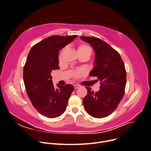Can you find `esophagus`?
Instances as JSON below:
<instances>
[{"label":"esophagus","instance_id":"34e87169","mask_svg":"<svg viewBox=\"0 0 151 151\" xmlns=\"http://www.w3.org/2000/svg\"><path fill=\"white\" fill-rule=\"evenodd\" d=\"M80 86H81L79 85H78V84L74 85V88H75V89H78V88H79Z\"/></svg>","mask_w":151,"mask_h":151}]
</instances>
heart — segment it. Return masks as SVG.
<instances>
[{
  "label": "heart",
  "mask_w": 151,
  "mask_h": 151,
  "mask_svg": "<svg viewBox=\"0 0 151 151\" xmlns=\"http://www.w3.org/2000/svg\"><path fill=\"white\" fill-rule=\"evenodd\" d=\"M78 52L79 55L81 54V55H86L89 58H90L92 53V49L89 45L85 43H81L78 47ZM83 74V72L82 70H78L75 72V76L78 78L82 76Z\"/></svg>",
  "instance_id": "1"
}]
</instances>
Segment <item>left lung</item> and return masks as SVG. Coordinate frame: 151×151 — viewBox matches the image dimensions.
Here are the masks:
<instances>
[{
  "mask_svg": "<svg viewBox=\"0 0 151 151\" xmlns=\"http://www.w3.org/2000/svg\"><path fill=\"white\" fill-rule=\"evenodd\" d=\"M95 53L94 67L90 76H96L101 82L96 92L86 87V96L83 104L86 112L95 118L106 117L117 108L125 93L127 72L119 53L105 42L93 37L81 36Z\"/></svg>",
  "mask_w": 151,
  "mask_h": 151,
  "instance_id": "obj_1",
  "label": "left lung"
}]
</instances>
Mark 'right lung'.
I'll return each mask as SVG.
<instances>
[{
  "label": "right lung",
  "instance_id": "add662e5",
  "mask_svg": "<svg viewBox=\"0 0 151 151\" xmlns=\"http://www.w3.org/2000/svg\"><path fill=\"white\" fill-rule=\"evenodd\" d=\"M77 35L48 37L34 45L23 68V81L30 101L41 115L49 118L61 115L74 89L72 85H57L55 89L51 73L59 69V51Z\"/></svg>",
  "mask_w": 151,
  "mask_h": 151
}]
</instances>
